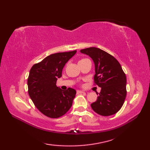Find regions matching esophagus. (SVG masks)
Returning a JSON list of instances; mask_svg holds the SVG:
<instances>
[{
  "label": "esophagus",
  "mask_w": 150,
  "mask_h": 150,
  "mask_svg": "<svg viewBox=\"0 0 150 150\" xmlns=\"http://www.w3.org/2000/svg\"><path fill=\"white\" fill-rule=\"evenodd\" d=\"M84 91H81V90H77V94H81V93H84Z\"/></svg>",
  "instance_id": "34e87169"
}]
</instances>
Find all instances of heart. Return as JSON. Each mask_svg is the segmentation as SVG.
<instances>
[{"instance_id":"obj_1","label":"heart","mask_w":150,"mask_h":150,"mask_svg":"<svg viewBox=\"0 0 150 150\" xmlns=\"http://www.w3.org/2000/svg\"><path fill=\"white\" fill-rule=\"evenodd\" d=\"M82 60H84V59H82Z\"/></svg>"}]
</instances>
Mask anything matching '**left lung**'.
<instances>
[{"mask_svg": "<svg viewBox=\"0 0 150 150\" xmlns=\"http://www.w3.org/2000/svg\"><path fill=\"white\" fill-rule=\"evenodd\" d=\"M90 56L95 64L94 82L101 88L97 100L91 108L102 116L118 112L126 97V77L120 63L114 57L95 47L81 50Z\"/></svg>", "mask_w": 150, "mask_h": 150, "instance_id": "1", "label": "left lung"}]
</instances>
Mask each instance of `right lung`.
<instances>
[{"label":"right lung","mask_w":150,"mask_h":150,"mask_svg":"<svg viewBox=\"0 0 150 150\" xmlns=\"http://www.w3.org/2000/svg\"><path fill=\"white\" fill-rule=\"evenodd\" d=\"M76 52L75 50L52 54L31 67L28 79V93L35 106L44 115L56 119L71 107L75 90L69 88L63 91L57 86L56 82L62 77L66 63Z\"/></svg>","instance_id":"1"}]
</instances>
